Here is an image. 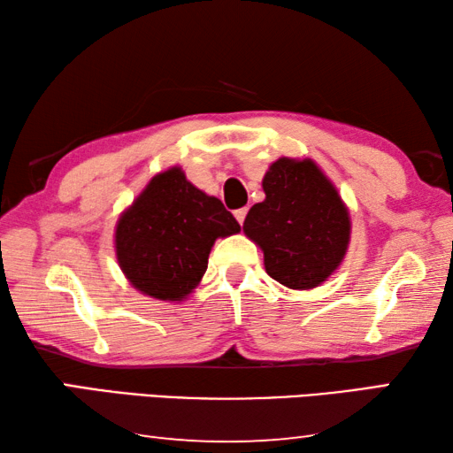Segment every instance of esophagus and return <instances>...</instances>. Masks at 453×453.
Listing matches in <instances>:
<instances>
[{
    "mask_svg": "<svg viewBox=\"0 0 453 453\" xmlns=\"http://www.w3.org/2000/svg\"><path fill=\"white\" fill-rule=\"evenodd\" d=\"M234 216H235V219H237V221H240V224H243L245 216H248V208H240V210H235V211H234Z\"/></svg>",
    "mask_w": 453,
    "mask_h": 453,
    "instance_id": "obj_1",
    "label": "esophagus"
}]
</instances>
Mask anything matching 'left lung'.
<instances>
[{"label": "left lung", "instance_id": "1", "mask_svg": "<svg viewBox=\"0 0 453 453\" xmlns=\"http://www.w3.org/2000/svg\"><path fill=\"white\" fill-rule=\"evenodd\" d=\"M262 186L265 199L251 205L243 234L262 248L267 275L289 289L321 286L346 257V203L310 157H280Z\"/></svg>", "mask_w": 453, "mask_h": 453}]
</instances>
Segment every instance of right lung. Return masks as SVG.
<instances>
[{
    "mask_svg": "<svg viewBox=\"0 0 453 453\" xmlns=\"http://www.w3.org/2000/svg\"><path fill=\"white\" fill-rule=\"evenodd\" d=\"M218 197L186 180L181 167L153 175L116 226V256L132 286L162 302H183L208 270L218 237L240 232Z\"/></svg>",
    "mask_w": 453,
    "mask_h": 453,
    "instance_id": "obj_1",
    "label": "right lung"
}]
</instances>
